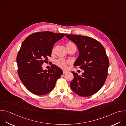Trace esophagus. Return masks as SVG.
I'll return each mask as SVG.
<instances>
[{"instance_id": "esophagus-1", "label": "esophagus", "mask_w": 126, "mask_h": 126, "mask_svg": "<svg viewBox=\"0 0 126 126\" xmlns=\"http://www.w3.org/2000/svg\"><path fill=\"white\" fill-rule=\"evenodd\" d=\"M67 72H68V71H63V74H66Z\"/></svg>"}]
</instances>
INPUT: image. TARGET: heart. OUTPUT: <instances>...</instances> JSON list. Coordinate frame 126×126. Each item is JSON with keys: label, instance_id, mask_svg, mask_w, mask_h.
Segmentation results:
<instances>
[{"label": "heart", "instance_id": "1", "mask_svg": "<svg viewBox=\"0 0 126 126\" xmlns=\"http://www.w3.org/2000/svg\"><path fill=\"white\" fill-rule=\"evenodd\" d=\"M66 46H74L75 45L73 43H68ZM55 47H54L52 49V52H53L55 50ZM56 65L59 67V68L62 69H65L67 67L68 65H70L71 63V62L70 61H65L63 59H59L57 60H56L55 62Z\"/></svg>", "mask_w": 126, "mask_h": 126}]
</instances>
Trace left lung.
Returning a JSON list of instances; mask_svg holds the SVG:
<instances>
[{
    "label": "left lung",
    "mask_w": 126,
    "mask_h": 126,
    "mask_svg": "<svg viewBox=\"0 0 126 126\" xmlns=\"http://www.w3.org/2000/svg\"><path fill=\"white\" fill-rule=\"evenodd\" d=\"M77 46L79 55L74 65L84 71L81 76L72 72L74 79L70 82L72 90L81 96H90L103 86L107 77L109 59L105 48L97 40L87 36L66 34Z\"/></svg>",
    "instance_id": "obj_1"
}]
</instances>
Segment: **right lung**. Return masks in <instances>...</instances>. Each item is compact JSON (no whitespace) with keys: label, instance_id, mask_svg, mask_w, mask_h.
Segmentation results:
<instances>
[{"label":"right lung","instance_id":"add662e5","mask_svg":"<svg viewBox=\"0 0 126 126\" xmlns=\"http://www.w3.org/2000/svg\"><path fill=\"white\" fill-rule=\"evenodd\" d=\"M65 35L50 32L32 33L23 42L17 56L18 73L25 87L32 93L42 95L50 93L62 70L52 64L48 70L41 65L51 56L54 45Z\"/></svg>","mask_w":126,"mask_h":126}]
</instances>
